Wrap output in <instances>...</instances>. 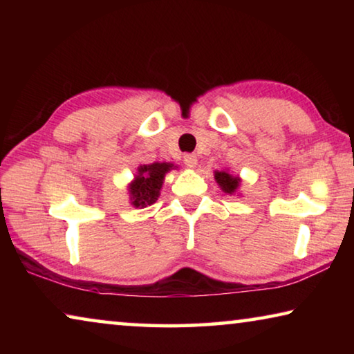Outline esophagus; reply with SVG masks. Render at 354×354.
<instances>
[{"label":"esophagus","instance_id":"1","mask_svg":"<svg viewBox=\"0 0 354 354\" xmlns=\"http://www.w3.org/2000/svg\"><path fill=\"white\" fill-rule=\"evenodd\" d=\"M184 164H185V167H189V169H195V167L198 165V158H196L195 154H185Z\"/></svg>","mask_w":354,"mask_h":354}]
</instances>
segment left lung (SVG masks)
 Segmentation results:
<instances>
[{"instance_id":"1","label":"left lung","mask_w":354,"mask_h":354,"mask_svg":"<svg viewBox=\"0 0 354 354\" xmlns=\"http://www.w3.org/2000/svg\"><path fill=\"white\" fill-rule=\"evenodd\" d=\"M214 178L220 185V189L227 195H234L237 194L239 189H241V184H242L241 176L232 175V173H230L227 170H215Z\"/></svg>"}]
</instances>
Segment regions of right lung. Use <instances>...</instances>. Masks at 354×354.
<instances>
[{"label": "right lung", "instance_id": "add662e5", "mask_svg": "<svg viewBox=\"0 0 354 354\" xmlns=\"http://www.w3.org/2000/svg\"><path fill=\"white\" fill-rule=\"evenodd\" d=\"M176 169L178 165L171 162H153L137 167L134 179L128 184L131 205L143 209L158 201L165 175Z\"/></svg>", "mask_w": 354, "mask_h": 354}]
</instances>
